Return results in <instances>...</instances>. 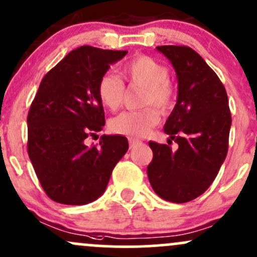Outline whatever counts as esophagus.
Masks as SVG:
<instances>
[{
    "label": "esophagus",
    "mask_w": 257,
    "mask_h": 257,
    "mask_svg": "<svg viewBox=\"0 0 257 257\" xmlns=\"http://www.w3.org/2000/svg\"><path fill=\"white\" fill-rule=\"evenodd\" d=\"M140 144H142L140 140L134 139V138H129V146H131V149L135 148V146H138V145H140Z\"/></svg>",
    "instance_id": "obj_1"
}]
</instances>
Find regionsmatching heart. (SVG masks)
<instances>
[{
    "label": "heart",
    "mask_w": 257,
    "mask_h": 257,
    "mask_svg": "<svg viewBox=\"0 0 257 257\" xmlns=\"http://www.w3.org/2000/svg\"><path fill=\"white\" fill-rule=\"evenodd\" d=\"M120 77L132 86H143V106L139 111H126L115 115L109 122V129L114 134L131 138H144L160 123L162 111H168L176 102V90L172 85L170 72L160 62L149 56H137L120 69ZM97 94L102 105L111 111L122 106L125 96V86L122 79L112 73H106L98 80Z\"/></svg>",
    "instance_id": "1"
}]
</instances>
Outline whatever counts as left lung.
<instances>
[{
    "label": "left lung",
    "instance_id": "1",
    "mask_svg": "<svg viewBox=\"0 0 257 257\" xmlns=\"http://www.w3.org/2000/svg\"><path fill=\"white\" fill-rule=\"evenodd\" d=\"M176 69L178 100L165 124L168 143H149L148 177L166 201L183 204L204 194L227 156L232 124L225 89L204 58L189 46H157Z\"/></svg>",
    "mask_w": 257,
    "mask_h": 257
}]
</instances>
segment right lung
Wrapping results in <instances>:
<instances>
[{
  "label": "right lung",
  "mask_w": 257,
  "mask_h": 257,
  "mask_svg": "<svg viewBox=\"0 0 257 257\" xmlns=\"http://www.w3.org/2000/svg\"><path fill=\"white\" fill-rule=\"evenodd\" d=\"M126 53L80 46L42 78L28 113V154L42 189L58 204L85 205L100 197L128 150L122 135L85 144L105 125L98 80Z\"/></svg>",
  "instance_id": "obj_1"
}]
</instances>
